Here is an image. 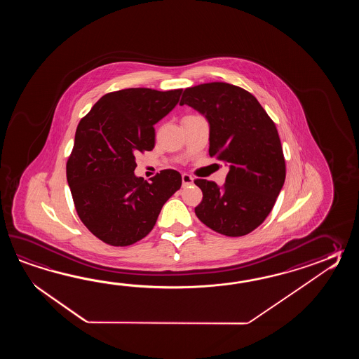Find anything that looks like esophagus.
Masks as SVG:
<instances>
[{"mask_svg":"<svg viewBox=\"0 0 359 359\" xmlns=\"http://www.w3.org/2000/svg\"><path fill=\"white\" fill-rule=\"evenodd\" d=\"M194 183V178L190 176V175H187V173H183L182 175V184L183 186H190Z\"/></svg>","mask_w":359,"mask_h":359,"instance_id":"34e87169","label":"esophagus"}]
</instances>
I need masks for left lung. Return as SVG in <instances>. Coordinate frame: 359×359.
<instances>
[{"instance_id":"left-lung-1","label":"left lung","mask_w":359,"mask_h":359,"mask_svg":"<svg viewBox=\"0 0 359 359\" xmlns=\"http://www.w3.org/2000/svg\"><path fill=\"white\" fill-rule=\"evenodd\" d=\"M180 105L209 123V155L229 165L223 186L196 180L198 219L226 236H244L271 213L286 176L275 123L252 93L223 82L186 88Z\"/></svg>"}]
</instances>
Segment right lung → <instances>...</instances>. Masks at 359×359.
I'll list each match as a JSON object with an SVG mask.
<instances>
[{"mask_svg":"<svg viewBox=\"0 0 359 359\" xmlns=\"http://www.w3.org/2000/svg\"><path fill=\"white\" fill-rule=\"evenodd\" d=\"M182 90L127 88L104 95L76 127L67 180L76 213L101 241L135 244L154 229L182 177L164 169L146 182L135 175L136 155L153 150L154 126L169 114Z\"/></svg>","mask_w":359,"mask_h":359,"instance_id":"add662e5","label":"right lung"}]
</instances>
